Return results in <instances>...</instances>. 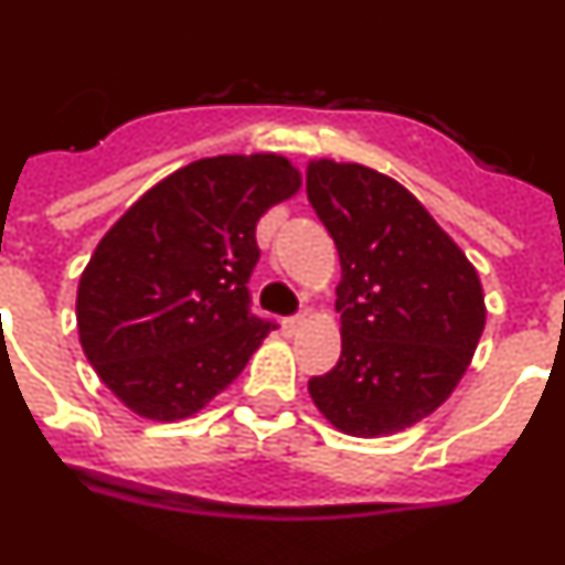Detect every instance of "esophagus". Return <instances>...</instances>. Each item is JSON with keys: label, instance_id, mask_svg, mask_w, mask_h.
I'll use <instances>...</instances> for the list:
<instances>
[{"label": "esophagus", "instance_id": "obj_1", "mask_svg": "<svg viewBox=\"0 0 565 565\" xmlns=\"http://www.w3.org/2000/svg\"><path fill=\"white\" fill-rule=\"evenodd\" d=\"M306 322H308L306 317H294V319H286V331H288V333H297V331H302V328H306Z\"/></svg>", "mask_w": 565, "mask_h": 565}]
</instances>
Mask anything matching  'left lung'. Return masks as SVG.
<instances>
[{
  "label": "left lung",
  "mask_w": 565,
  "mask_h": 565,
  "mask_svg": "<svg viewBox=\"0 0 565 565\" xmlns=\"http://www.w3.org/2000/svg\"><path fill=\"white\" fill-rule=\"evenodd\" d=\"M306 192L342 263V356L308 393L339 433L407 430L450 398L476 356L487 326L481 277L391 174L313 158Z\"/></svg>",
  "instance_id": "obj_1"
}]
</instances>
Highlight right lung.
<instances>
[{"mask_svg": "<svg viewBox=\"0 0 565 565\" xmlns=\"http://www.w3.org/2000/svg\"><path fill=\"white\" fill-rule=\"evenodd\" d=\"M299 186L286 154H214L167 174L104 234L78 279V342L135 416L201 413L274 331L248 313L254 232Z\"/></svg>", "mask_w": 565, "mask_h": 565, "instance_id": "1", "label": "right lung"}]
</instances>
